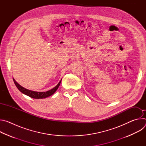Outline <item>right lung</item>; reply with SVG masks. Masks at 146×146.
Here are the masks:
<instances>
[{
	"label": "right lung",
	"mask_w": 146,
	"mask_h": 146,
	"mask_svg": "<svg viewBox=\"0 0 146 146\" xmlns=\"http://www.w3.org/2000/svg\"><path fill=\"white\" fill-rule=\"evenodd\" d=\"M61 80L59 82L58 84L52 89L47 91L46 92H36V91H31L28 89H26L25 88H24L23 87H22L21 86H20L18 83L14 80V78H13V81L15 85L16 86L17 88L19 90V91L21 92L23 94L32 98H34V99H43V98H46L51 95H52V94H54L55 91L57 90V89L58 88L60 82H61Z\"/></svg>",
	"instance_id": "add662e5"
}]
</instances>
